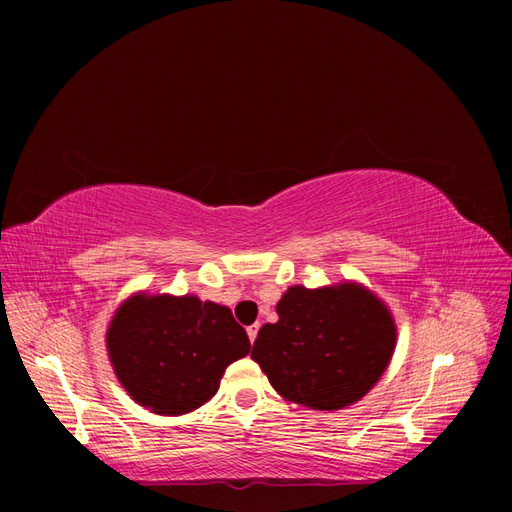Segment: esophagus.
I'll return each mask as SVG.
<instances>
[{"mask_svg": "<svg viewBox=\"0 0 512 512\" xmlns=\"http://www.w3.org/2000/svg\"><path fill=\"white\" fill-rule=\"evenodd\" d=\"M257 332H259V325L255 323V325H250V328L246 330V334H248V341L250 343H255V339H257Z\"/></svg>", "mask_w": 512, "mask_h": 512, "instance_id": "esophagus-1", "label": "esophagus"}]
</instances>
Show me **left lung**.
Wrapping results in <instances>:
<instances>
[{
	"mask_svg": "<svg viewBox=\"0 0 512 512\" xmlns=\"http://www.w3.org/2000/svg\"><path fill=\"white\" fill-rule=\"evenodd\" d=\"M277 314V323L259 330L250 358L277 394L297 405L319 411L352 405L378 383L394 354L391 312L361 284L292 286Z\"/></svg>",
	"mask_w": 512,
	"mask_h": 512,
	"instance_id": "1",
	"label": "left lung"
}]
</instances>
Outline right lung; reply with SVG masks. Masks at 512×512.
Wrapping results in <instances>:
<instances>
[{"instance_id": "obj_1", "label": "right lung", "mask_w": 512, "mask_h": 512, "mask_svg": "<svg viewBox=\"0 0 512 512\" xmlns=\"http://www.w3.org/2000/svg\"><path fill=\"white\" fill-rule=\"evenodd\" d=\"M118 383L140 407L182 416L220 389L224 369L250 352L233 312L193 295H138L121 303L107 328Z\"/></svg>"}]
</instances>
